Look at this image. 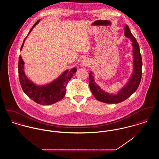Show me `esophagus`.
<instances>
[{"label": "esophagus", "mask_w": 159, "mask_h": 159, "mask_svg": "<svg viewBox=\"0 0 159 159\" xmlns=\"http://www.w3.org/2000/svg\"><path fill=\"white\" fill-rule=\"evenodd\" d=\"M89 64V62L87 60H83L81 62V66H88Z\"/></svg>", "instance_id": "obj_1"}]
</instances>
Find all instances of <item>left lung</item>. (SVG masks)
<instances>
[{
	"instance_id": "obj_1",
	"label": "left lung",
	"mask_w": 159,
	"mask_h": 159,
	"mask_svg": "<svg viewBox=\"0 0 159 159\" xmlns=\"http://www.w3.org/2000/svg\"><path fill=\"white\" fill-rule=\"evenodd\" d=\"M124 34L130 39L132 42L134 56V71L128 83L117 94H111L105 92L95 83L92 73L89 74V84L92 94L95 98L102 102L106 103H118L128 98L137 90L141 79L142 75V59L139 51V46L135 37L132 35L127 25H125Z\"/></svg>"
}]
</instances>
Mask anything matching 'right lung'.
<instances>
[{
    "label": "right lung",
    "mask_w": 159,
    "mask_h": 159,
    "mask_svg": "<svg viewBox=\"0 0 159 159\" xmlns=\"http://www.w3.org/2000/svg\"><path fill=\"white\" fill-rule=\"evenodd\" d=\"M39 21V20L35 23L27 37ZM27 37L23 41L21 50L23 48ZM24 62L20 56L18 62V73L20 82L23 91L33 101L42 105H51L62 100L66 95V87L68 81L76 71V68H71L70 70H66L61 76L51 83L44 86H37L26 76L24 71Z\"/></svg>",
    "instance_id": "right-lung-1"
}]
</instances>
